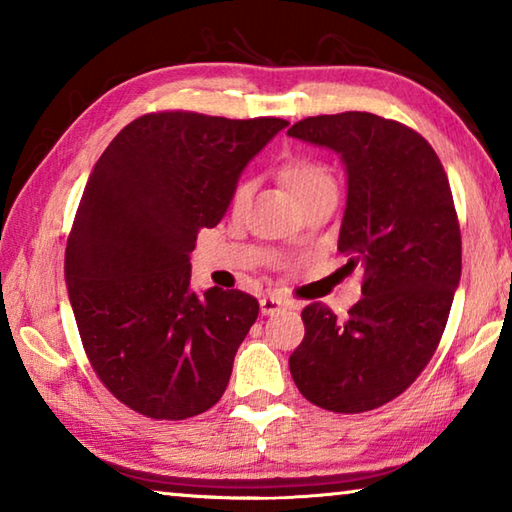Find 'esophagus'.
Returning a JSON list of instances; mask_svg holds the SVG:
<instances>
[{
  "label": "esophagus",
  "instance_id": "esophagus-1",
  "mask_svg": "<svg viewBox=\"0 0 512 512\" xmlns=\"http://www.w3.org/2000/svg\"><path fill=\"white\" fill-rule=\"evenodd\" d=\"M282 307H287V302L275 298V296H264L262 300H259V309H262L264 316H271V314H275V311H280Z\"/></svg>",
  "mask_w": 512,
  "mask_h": 512
}]
</instances>
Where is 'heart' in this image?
<instances>
[{
  "label": "heart",
  "mask_w": 512,
  "mask_h": 512,
  "mask_svg": "<svg viewBox=\"0 0 512 512\" xmlns=\"http://www.w3.org/2000/svg\"><path fill=\"white\" fill-rule=\"evenodd\" d=\"M277 176L302 205H307L318 196L336 194V178L332 169L325 162L305 158V155H291V158L282 160L280 167H277ZM250 194H253V180L239 178L235 189H232L230 205L239 210V207L246 205Z\"/></svg>",
  "instance_id": "b5f03b06"
}]
</instances>
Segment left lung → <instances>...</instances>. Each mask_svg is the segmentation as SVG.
<instances>
[{
    "instance_id": "obj_1",
    "label": "left lung",
    "mask_w": 512,
    "mask_h": 512,
    "mask_svg": "<svg viewBox=\"0 0 512 512\" xmlns=\"http://www.w3.org/2000/svg\"><path fill=\"white\" fill-rule=\"evenodd\" d=\"M289 135L341 155L348 203L339 250L348 273H363V298L345 320L320 302L302 309L291 377L320 409H379L427 368L461 280L447 173L420 133L370 112L307 117Z\"/></svg>"
}]
</instances>
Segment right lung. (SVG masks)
<instances>
[{
	"instance_id": "add662e5",
	"label": "right lung",
	"mask_w": 512,
	"mask_h": 512,
	"mask_svg": "<svg viewBox=\"0 0 512 512\" xmlns=\"http://www.w3.org/2000/svg\"><path fill=\"white\" fill-rule=\"evenodd\" d=\"M289 126L187 110L137 117L94 164L65 248V282L92 370L128 409L185 420L221 400L259 314L244 291H189L246 164Z\"/></svg>"
}]
</instances>
